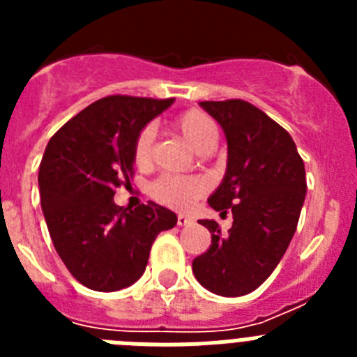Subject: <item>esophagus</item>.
Listing matches in <instances>:
<instances>
[{
    "label": "esophagus",
    "mask_w": 357,
    "mask_h": 357,
    "mask_svg": "<svg viewBox=\"0 0 357 357\" xmlns=\"http://www.w3.org/2000/svg\"><path fill=\"white\" fill-rule=\"evenodd\" d=\"M191 223H193V218L185 216V214H178V216H176V225L184 227V225H191Z\"/></svg>",
    "instance_id": "obj_1"
}]
</instances>
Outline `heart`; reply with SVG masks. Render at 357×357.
<instances>
[{"label": "heart", "instance_id": "obj_1", "mask_svg": "<svg viewBox=\"0 0 357 357\" xmlns=\"http://www.w3.org/2000/svg\"><path fill=\"white\" fill-rule=\"evenodd\" d=\"M175 128L195 150L206 151L216 144L218 128L213 119L198 109L184 110L176 116ZM153 159V128L144 127L135 137L134 162L137 168H148ZM207 191V181L200 176H160L151 185V197L175 209H188Z\"/></svg>", "mask_w": 357, "mask_h": 357}]
</instances>
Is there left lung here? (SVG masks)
<instances>
[{
  "label": "left lung",
  "mask_w": 357,
  "mask_h": 357,
  "mask_svg": "<svg viewBox=\"0 0 357 357\" xmlns=\"http://www.w3.org/2000/svg\"><path fill=\"white\" fill-rule=\"evenodd\" d=\"M222 125L229 144L227 173L209 198L222 214L232 213L227 234L214 220L207 252L193 259L204 288L222 296H241L259 288L282 259L305 198L304 160L291 135L245 100L200 102Z\"/></svg>",
  "instance_id": "obj_1"
}]
</instances>
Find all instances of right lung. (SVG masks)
<instances>
[{
  "label": "right lung",
  "instance_id": "obj_1",
  "mask_svg": "<svg viewBox=\"0 0 357 357\" xmlns=\"http://www.w3.org/2000/svg\"><path fill=\"white\" fill-rule=\"evenodd\" d=\"M173 98L112 94L85 107L55 132L39 166L40 206L53 247L75 279L94 291H118L143 275L151 245L176 214L153 202L114 204L134 176L141 128Z\"/></svg>",
  "mask_w": 357,
  "mask_h": 357
}]
</instances>
